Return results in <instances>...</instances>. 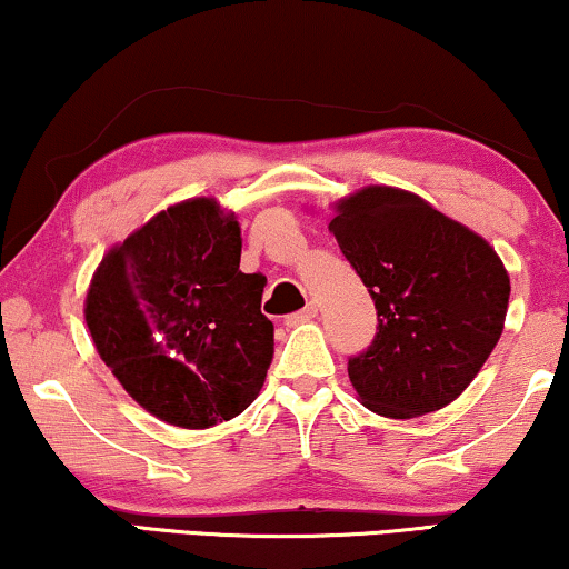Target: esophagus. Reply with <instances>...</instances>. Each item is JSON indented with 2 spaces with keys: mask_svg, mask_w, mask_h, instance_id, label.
I'll use <instances>...</instances> for the list:
<instances>
[{
  "mask_svg": "<svg viewBox=\"0 0 569 569\" xmlns=\"http://www.w3.org/2000/svg\"><path fill=\"white\" fill-rule=\"evenodd\" d=\"M315 315H318V307H315V305H307L305 310H299V312L289 315V318H286V326H299V323H307V320H312Z\"/></svg>",
  "mask_w": 569,
  "mask_h": 569,
  "instance_id": "34e87169",
  "label": "esophagus"
}]
</instances>
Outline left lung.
<instances>
[{
  "instance_id": "obj_1",
  "label": "left lung",
  "mask_w": 569,
  "mask_h": 569,
  "mask_svg": "<svg viewBox=\"0 0 569 569\" xmlns=\"http://www.w3.org/2000/svg\"><path fill=\"white\" fill-rule=\"evenodd\" d=\"M376 305V337L347 362L360 402L413 419L453 402L503 331L509 276L492 246L408 190L371 184L328 222Z\"/></svg>"
}]
</instances>
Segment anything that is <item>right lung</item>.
Here are the masks:
<instances>
[{
	"instance_id": "right-lung-1",
	"label": "right lung",
	"mask_w": 569,
	"mask_h": 569,
	"mask_svg": "<svg viewBox=\"0 0 569 569\" xmlns=\"http://www.w3.org/2000/svg\"><path fill=\"white\" fill-rule=\"evenodd\" d=\"M264 283L241 272L236 217L214 198H190L102 257L84 318L102 362L142 408L207 429L243 413L264 385Z\"/></svg>"
}]
</instances>
